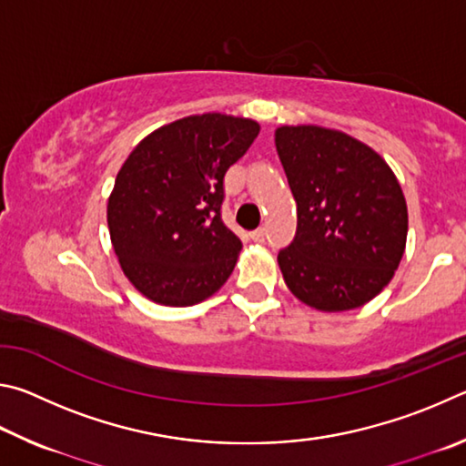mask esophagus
<instances>
[{
	"label": "esophagus",
	"mask_w": 466,
	"mask_h": 466,
	"mask_svg": "<svg viewBox=\"0 0 466 466\" xmlns=\"http://www.w3.org/2000/svg\"><path fill=\"white\" fill-rule=\"evenodd\" d=\"M251 239H254L256 243H262L266 239L264 228H256V231H251Z\"/></svg>",
	"instance_id": "1"
}]
</instances>
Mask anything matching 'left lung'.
Listing matches in <instances>:
<instances>
[{
    "instance_id": "left-lung-1",
    "label": "left lung",
    "mask_w": 466,
    "mask_h": 466,
    "mask_svg": "<svg viewBox=\"0 0 466 466\" xmlns=\"http://www.w3.org/2000/svg\"><path fill=\"white\" fill-rule=\"evenodd\" d=\"M274 143L297 202V238L279 254L289 290L323 313L366 305L405 254L407 202L395 171L336 128L282 125Z\"/></svg>"
}]
</instances>
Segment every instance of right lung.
<instances>
[{"label":"right lung","instance_id":"right-lung-1","mask_svg":"<svg viewBox=\"0 0 466 466\" xmlns=\"http://www.w3.org/2000/svg\"><path fill=\"white\" fill-rule=\"evenodd\" d=\"M258 133L251 118L192 114L155 128L128 153L106 218L122 272L143 297L192 307L231 276L241 241L220 218L223 177Z\"/></svg>","mask_w":466,"mask_h":466}]
</instances>
